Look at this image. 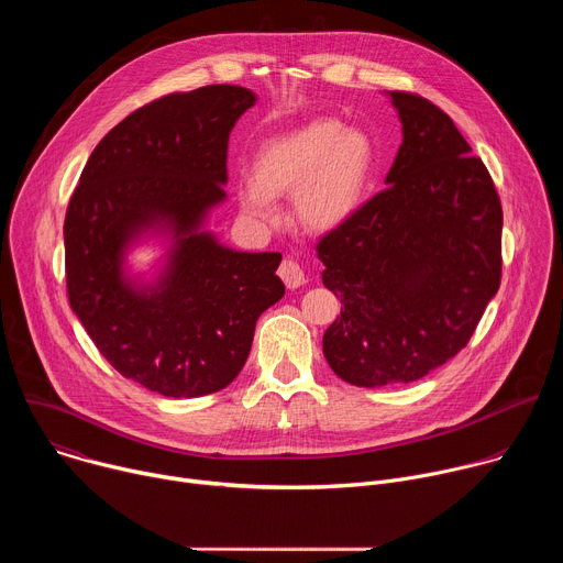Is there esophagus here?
Masks as SVG:
<instances>
[{
  "mask_svg": "<svg viewBox=\"0 0 563 563\" xmlns=\"http://www.w3.org/2000/svg\"><path fill=\"white\" fill-rule=\"evenodd\" d=\"M278 276L283 278V283L289 287V289H298L300 285H305V272L300 269L298 263L285 258L278 267Z\"/></svg>",
  "mask_w": 563,
  "mask_h": 563,
  "instance_id": "obj_1",
  "label": "esophagus"
}]
</instances>
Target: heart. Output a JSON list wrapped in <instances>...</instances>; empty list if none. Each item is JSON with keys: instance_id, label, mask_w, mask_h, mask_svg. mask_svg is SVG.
I'll return each instance as SVG.
<instances>
[{"instance_id": "1", "label": "heart", "mask_w": 563, "mask_h": 563, "mask_svg": "<svg viewBox=\"0 0 563 563\" xmlns=\"http://www.w3.org/2000/svg\"><path fill=\"white\" fill-rule=\"evenodd\" d=\"M374 169L376 144L367 131L343 126L336 118H313L261 144L252 180L238 189V205L250 220L274 227L283 220L276 198L291 194L298 222L330 233L361 211Z\"/></svg>"}]
</instances>
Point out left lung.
<instances>
[{
    "label": "left lung",
    "mask_w": 563,
    "mask_h": 563,
    "mask_svg": "<svg viewBox=\"0 0 563 563\" xmlns=\"http://www.w3.org/2000/svg\"><path fill=\"white\" fill-rule=\"evenodd\" d=\"M385 96L404 131L387 189L318 243L323 285L343 302L323 354L358 387L412 383L443 365L501 280L504 213L486 165L439 107Z\"/></svg>",
    "instance_id": "8db88e82"
}]
</instances>
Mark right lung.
Masks as SVG:
<instances>
[{"mask_svg":"<svg viewBox=\"0 0 563 563\" xmlns=\"http://www.w3.org/2000/svg\"><path fill=\"white\" fill-rule=\"evenodd\" d=\"M211 85L159 98L91 153L64 220L68 300L100 354L142 387L194 398L243 369L258 316L285 296L280 254L235 252L207 229L227 200V142L256 104ZM164 252L135 273L130 252Z\"/></svg>","mask_w":563,"mask_h":563,"instance_id":"right-lung-1","label":"right lung"}]
</instances>
